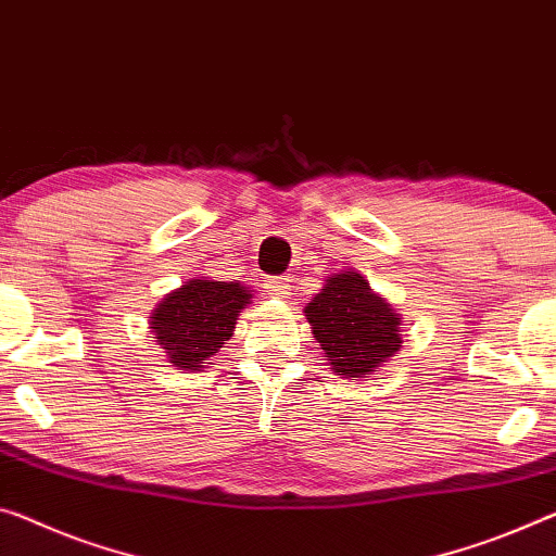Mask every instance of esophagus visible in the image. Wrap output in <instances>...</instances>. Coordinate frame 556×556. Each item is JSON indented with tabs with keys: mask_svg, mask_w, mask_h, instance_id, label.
<instances>
[{
	"mask_svg": "<svg viewBox=\"0 0 556 556\" xmlns=\"http://www.w3.org/2000/svg\"><path fill=\"white\" fill-rule=\"evenodd\" d=\"M293 283V280H290L288 276H276V278H268V290H270V295L273 298H280V301H286V298H290V286Z\"/></svg>",
	"mask_w": 556,
	"mask_h": 556,
	"instance_id": "1",
	"label": "esophagus"
}]
</instances>
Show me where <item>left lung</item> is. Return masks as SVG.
<instances>
[{"instance_id": "obj_1", "label": "left lung", "mask_w": 556, "mask_h": 556, "mask_svg": "<svg viewBox=\"0 0 556 556\" xmlns=\"http://www.w3.org/2000/svg\"><path fill=\"white\" fill-rule=\"evenodd\" d=\"M303 313L330 370L343 378H370L403 348V315L353 268L328 276Z\"/></svg>"}]
</instances>
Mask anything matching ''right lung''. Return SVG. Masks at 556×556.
I'll use <instances>...</instances> for the list:
<instances>
[{
    "mask_svg": "<svg viewBox=\"0 0 556 556\" xmlns=\"http://www.w3.org/2000/svg\"><path fill=\"white\" fill-rule=\"evenodd\" d=\"M251 298L253 290L238 280L191 278L153 307L151 336L176 370L195 372L213 365V355L233 338L238 315Z\"/></svg>",
    "mask_w": 556,
    "mask_h": 556,
    "instance_id": "1",
    "label": "right lung"
}]
</instances>
